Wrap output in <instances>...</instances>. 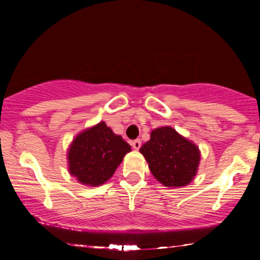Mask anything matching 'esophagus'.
Here are the masks:
<instances>
[{"label": "esophagus", "instance_id": "esophagus-1", "mask_svg": "<svg viewBox=\"0 0 260 260\" xmlns=\"http://www.w3.org/2000/svg\"><path fill=\"white\" fill-rule=\"evenodd\" d=\"M140 145H142V142H140V139H134L132 142V147L136 149V150H138L140 148Z\"/></svg>", "mask_w": 260, "mask_h": 260}]
</instances>
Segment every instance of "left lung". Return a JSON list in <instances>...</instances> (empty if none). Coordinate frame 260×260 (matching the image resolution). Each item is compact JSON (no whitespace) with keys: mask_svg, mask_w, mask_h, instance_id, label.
I'll return each instance as SVG.
<instances>
[{"mask_svg":"<svg viewBox=\"0 0 260 260\" xmlns=\"http://www.w3.org/2000/svg\"><path fill=\"white\" fill-rule=\"evenodd\" d=\"M139 151L148 161L154 177L166 187H182L189 183L201 160L198 148L171 127L154 129L150 140Z\"/></svg>","mask_w":260,"mask_h":260,"instance_id":"1","label":"left lung"}]
</instances>
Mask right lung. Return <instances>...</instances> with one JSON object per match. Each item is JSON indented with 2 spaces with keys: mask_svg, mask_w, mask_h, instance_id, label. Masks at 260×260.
Masks as SVG:
<instances>
[{
  "mask_svg": "<svg viewBox=\"0 0 260 260\" xmlns=\"http://www.w3.org/2000/svg\"><path fill=\"white\" fill-rule=\"evenodd\" d=\"M129 151L131 145L100 122L73 140L68 151L70 172L83 184L100 186L115 174Z\"/></svg>",
  "mask_w": 260,
  "mask_h": 260,
  "instance_id": "obj_1",
  "label": "right lung"
}]
</instances>
